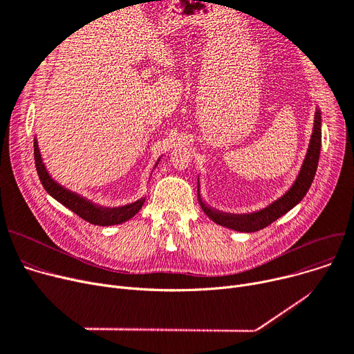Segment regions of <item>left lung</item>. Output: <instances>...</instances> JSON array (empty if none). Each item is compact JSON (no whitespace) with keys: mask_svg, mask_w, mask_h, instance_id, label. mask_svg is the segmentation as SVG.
<instances>
[{"mask_svg":"<svg viewBox=\"0 0 354 354\" xmlns=\"http://www.w3.org/2000/svg\"><path fill=\"white\" fill-rule=\"evenodd\" d=\"M320 147H322V113L317 109L315 110V116H314L313 135H311L307 155L303 162L301 169L299 172V176H297L292 187L281 198L274 201L267 208L252 214H227V212L215 211L211 207L205 205L201 199V194L198 189V201L202 211L205 212L214 222H216L218 225L227 227L230 230L239 231V232H255L268 227L275 219H278L284 214H287L290 209H292L308 192L315 171H317Z\"/></svg>","mask_w":354,"mask_h":354,"instance_id":"left-lung-1","label":"left lung"}]
</instances>
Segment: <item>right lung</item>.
Returning a JSON list of instances; mask_svg holds the SVG:
<instances>
[{"mask_svg":"<svg viewBox=\"0 0 354 354\" xmlns=\"http://www.w3.org/2000/svg\"><path fill=\"white\" fill-rule=\"evenodd\" d=\"M34 160H35V169L37 174H39L40 182L43 183L44 189L66 208L73 211L74 214H77L80 218L84 221L90 222L93 225H100V227H109V225H118L122 224V222L129 221L132 216H135L145 202V198L138 199L133 203H129V205L124 207H118V208H103L93 203L91 201L74 194L66 188H63L60 183L55 182L50 174L47 172L46 166L43 163V158L39 149V142L34 138ZM159 162V159H158ZM156 162V165H158ZM155 165V167H156Z\"/></svg>","mask_w":354,"mask_h":354,"instance_id":"1","label":"right lung"}]
</instances>
